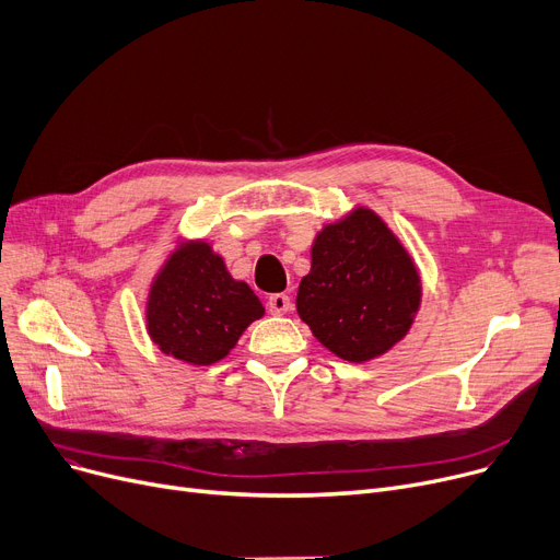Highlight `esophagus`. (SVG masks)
<instances>
[{
	"instance_id": "1",
	"label": "esophagus",
	"mask_w": 560,
	"mask_h": 560,
	"mask_svg": "<svg viewBox=\"0 0 560 560\" xmlns=\"http://www.w3.org/2000/svg\"><path fill=\"white\" fill-rule=\"evenodd\" d=\"M266 305H269L271 314L280 316V314H287L291 310V299L287 294H271L269 303H266Z\"/></svg>"
}]
</instances>
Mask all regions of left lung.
Listing matches in <instances>:
<instances>
[{
    "label": "left lung",
    "mask_w": 560,
    "mask_h": 560,
    "mask_svg": "<svg viewBox=\"0 0 560 560\" xmlns=\"http://www.w3.org/2000/svg\"><path fill=\"white\" fill-rule=\"evenodd\" d=\"M419 301L408 250L374 211L358 207L316 236L296 310L328 351L366 362L406 337Z\"/></svg>",
    "instance_id": "1"
}]
</instances>
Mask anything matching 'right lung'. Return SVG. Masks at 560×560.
Instances as JSON below:
<instances>
[{
    "mask_svg": "<svg viewBox=\"0 0 560 560\" xmlns=\"http://www.w3.org/2000/svg\"><path fill=\"white\" fill-rule=\"evenodd\" d=\"M264 314L246 282H236L205 242L177 248L148 299V332L166 355L189 364L225 358Z\"/></svg>",
    "mask_w": 560,
    "mask_h": 560,
    "instance_id": "add662e5",
    "label": "right lung"
}]
</instances>
